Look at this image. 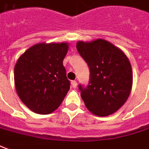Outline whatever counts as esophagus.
<instances>
[{
	"label": "esophagus",
	"mask_w": 149,
	"mask_h": 149,
	"mask_svg": "<svg viewBox=\"0 0 149 149\" xmlns=\"http://www.w3.org/2000/svg\"><path fill=\"white\" fill-rule=\"evenodd\" d=\"M72 88H77V81H72Z\"/></svg>",
	"instance_id": "obj_1"
}]
</instances>
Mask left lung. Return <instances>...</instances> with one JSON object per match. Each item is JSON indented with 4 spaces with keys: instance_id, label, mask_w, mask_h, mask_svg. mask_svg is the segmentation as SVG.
Returning <instances> with one entry per match:
<instances>
[{
    "instance_id": "left-lung-1",
    "label": "left lung",
    "mask_w": 149,
    "mask_h": 149,
    "mask_svg": "<svg viewBox=\"0 0 149 149\" xmlns=\"http://www.w3.org/2000/svg\"><path fill=\"white\" fill-rule=\"evenodd\" d=\"M77 49L91 72L87 86L79 85L86 107L99 117L117 112L127 100L132 88L133 74L127 56L103 39L78 41Z\"/></svg>"
}]
</instances>
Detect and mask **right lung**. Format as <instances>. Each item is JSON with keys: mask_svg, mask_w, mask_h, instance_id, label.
Wrapping results in <instances>:
<instances>
[{"mask_svg": "<svg viewBox=\"0 0 149 149\" xmlns=\"http://www.w3.org/2000/svg\"><path fill=\"white\" fill-rule=\"evenodd\" d=\"M68 44L39 43L24 52L15 66L18 95L28 109L49 114L61 104L70 89L63 65Z\"/></svg>", "mask_w": 149, "mask_h": 149, "instance_id": "obj_1", "label": "right lung"}]
</instances>
